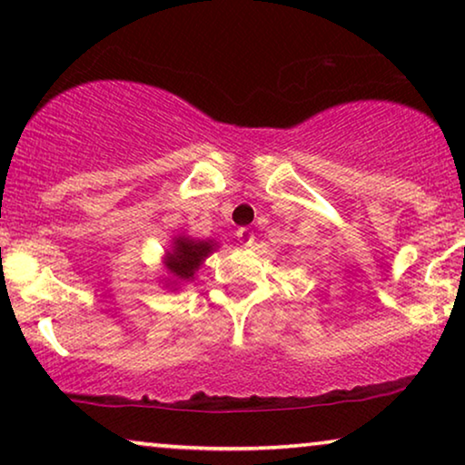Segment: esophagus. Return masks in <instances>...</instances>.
Masks as SVG:
<instances>
[{
  "label": "esophagus",
  "instance_id": "esophagus-1",
  "mask_svg": "<svg viewBox=\"0 0 465 465\" xmlns=\"http://www.w3.org/2000/svg\"><path fill=\"white\" fill-rule=\"evenodd\" d=\"M237 239H239L243 245H252V243H253V232L250 231V228H239V231H237Z\"/></svg>",
  "mask_w": 465,
  "mask_h": 465
}]
</instances>
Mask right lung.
Returning a JSON list of instances; mask_svg holds the SVG:
<instances>
[{"instance_id":"1","label":"right lung","mask_w":465,"mask_h":465,"mask_svg":"<svg viewBox=\"0 0 465 465\" xmlns=\"http://www.w3.org/2000/svg\"><path fill=\"white\" fill-rule=\"evenodd\" d=\"M213 245L209 241H194V239H186L180 237L175 239L173 243V252H169L167 258V266L169 271L173 272L177 279H193L194 271L199 269L203 260H205L209 253H212Z\"/></svg>"}]
</instances>
